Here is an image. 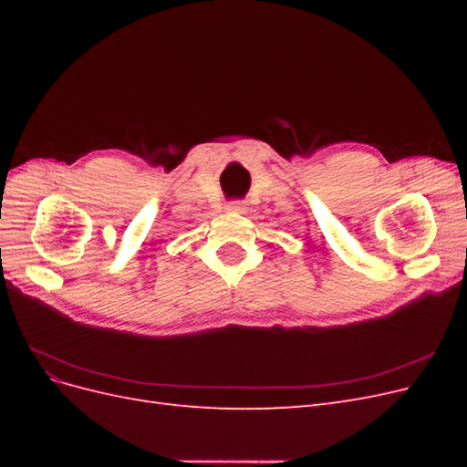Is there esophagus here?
I'll use <instances>...</instances> for the list:
<instances>
[{
  "label": "esophagus",
  "instance_id": "obj_1",
  "mask_svg": "<svg viewBox=\"0 0 467 467\" xmlns=\"http://www.w3.org/2000/svg\"><path fill=\"white\" fill-rule=\"evenodd\" d=\"M230 212H245V202L244 201H234L228 204Z\"/></svg>",
  "mask_w": 467,
  "mask_h": 467
}]
</instances>
